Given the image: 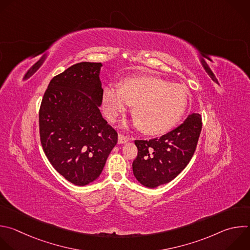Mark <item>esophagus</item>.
<instances>
[{"mask_svg": "<svg viewBox=\"0 0 250 250\" xmlns=\"http://www.w3.org/2000/svg\"><path fill=\"white\" fill-rule=\"evenodd\" d=\"M129 140V137L128 136H125V135H123L121 133H119V143L120 144H123V143H125L126 141Z\"/></svg>", "mask_w": 250, "mask_h": 250, "instance_id": "1", "label": "esophagus"}]
</instances>
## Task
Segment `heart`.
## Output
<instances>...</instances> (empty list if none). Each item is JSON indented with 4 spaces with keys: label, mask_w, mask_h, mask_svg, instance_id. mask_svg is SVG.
Here are the masks:
<instances>
[{
    "label": "heart",
    "mask_w": 250,
    "mask_h": 250,
    "mask_svg": "<svg viewBox=\"0 0 250 250\" xmlns=\"http://www.w3.org/2000/svg\"><path fill=\"white\" fill-rule=\"evenodd\" d=\"M188 102L185 86L156 76L126 78L121 87H105L103 94L104 110L111 121L133 105L134 123L148 134L169 131L183 117Z\"/></svg>",
    "instance_id": "heart-1"
}]
</instances>
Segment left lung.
I'll use <instances>...</instances> for the list:
<instances>
[{"instance_id": "8db88e82", "label": "left lung", "mask_w": 250, "mask_h": 250, "mask_svg": "<svg viewBox=\"0 0 250 250\" xmlns=\"http://www.w3.org/2000/svg\"><path fill=\"white\" fill-rule=\"evenodd\" d=\"M201 128V116L191 114L181 125L160 138L136 139L138 152L132 163L136 180L151 188L173 181L191 160Z\"/></svg>"}]
</instances>
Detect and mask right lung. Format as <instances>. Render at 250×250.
<instances>
[{"label":"right lung","mask_w":250,"mask_h":250,"mask_svg":"<svg viewBox=\"0 0 250 250\" xmlns=\"http://www.w3.org/2000/svg\"><path fill=\"white\" fill-rule=\"evenodd\" d=\"M101 62H82L54 76L39 110L40 141L55 170L76 186L95 181L118 142L103 119Z\"/></svg>","instance_id":"right-lung-1"}]
</instances>
